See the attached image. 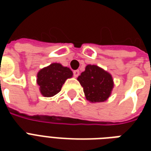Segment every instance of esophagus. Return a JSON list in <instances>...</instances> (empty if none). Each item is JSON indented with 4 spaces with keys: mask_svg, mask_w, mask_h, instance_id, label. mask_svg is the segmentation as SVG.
Segmentation results:
<instances>
[{
    "mask_svg": "<svg viewBox=\"0 0 151 151\" xmlns=\"http://www.w3.org/2000/svg\"><path fill=\"white\" fill-rule=\"evenodd\" d=\"M78 75H79V70H74V71H73V76H74L75 78H77Z\"/></svg>",
    "mask_w": 151,
    "mask_h": 151,
    "instance_id": "34e87169",
    "label": "esophagus"
}]
</instances>
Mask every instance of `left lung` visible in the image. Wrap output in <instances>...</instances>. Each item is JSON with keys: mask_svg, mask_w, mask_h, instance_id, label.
I'll return each mask as SVG.
<instances>
[{"mask_svg": "<svg viewBox=\"0 0 151 151\" xmlns=\"http://www.w3.org/2000/svg\"><path fill=\"white\" fill-rule=\"evenodd\" d=\"M78 80L83 87L86 99L91 103L106 101L114 86L111 74L95 65H86Z\"/></svg>", "mask_w": 151, "mask_h": 151, "instance_id": "8db88e82", "label": "left lung"}]
</instances>
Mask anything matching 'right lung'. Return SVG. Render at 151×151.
<instances>
[{
	"label": "right lung",
	"instance_id": "right-lung-1",
	"mask_svg": "<svg viewBox=\"0 0 151 151\" xmlns=\"http://www.w3.org/2000/svg\"><path fill=\"white\" fill-rule=\"evenodd\" d=\"M72 76L71 69L59 63H52L40 69L37 73L40 93L44 97H52L60 91L63 84Z\"/></svg>",
	"mask_w": 151,
	"mask_h": 151
}]
</instances>
